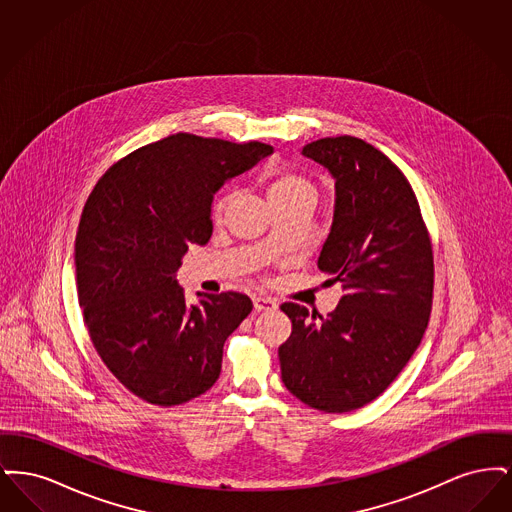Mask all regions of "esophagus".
<instances>
[{"label":"esophagus","mask_w":512,"mask_h":512,"mask_svg":"<svg viewBox=\"0 0 512 512\" xmlns=\"http://www.w3.org/2000/svg\"><path fill=\"white\" fill-rule=\"evenodd\" d=\"M253 307H255V311H272V309H276V301L270 297L257 295V297H253Z\"/></svg>","instance_id":"1"}]
</instances>
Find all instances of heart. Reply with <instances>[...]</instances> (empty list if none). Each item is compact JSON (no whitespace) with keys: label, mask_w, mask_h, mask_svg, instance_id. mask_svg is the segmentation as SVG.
<instances>
[{"label":"heart","mask_w":512,"mask_h":512,"mask_svg":"<svg viewBox=\"0 0 512 512\" xmlns=\"http://www.w3.org/2000/svg\"><path fill=\"white\" fill-rule=\"evenodd\" d=\"M317 184L305 172L297 171L292 167H282L270 174L267 182V197L270 207L282 203H311L317 201ZM232 203V194L224 192L213 203V219L220 222L228 205Z\"/></svg>","instance_id":"heart-1"}]
</instances>
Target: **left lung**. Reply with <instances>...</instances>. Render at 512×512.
<instances>
[{
  "mask_svg": "<svg viewBox=\"0 0 512 512\" xmlns=\"http://www.w3.org/2000/svg\"><path fill=\"white\" fill-rule=\"evenodd\" d=\"M303 155L336 178V211L318 268L340 282L326 318L280 309L292 334L278 347L282 382L324 413H351L388 390L420 345L432 313L434 253L405 174L355 136L322 138Z\"/></svg>",
  "mask_w": 512,
  "mask_h": 512,
  "instance_id": "obj_1",
  "label": "left lung"
}]
</instances>
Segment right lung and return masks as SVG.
<instances>
[{
    "label": "right lung",
    "mask_w": 512,
    "mask_h": 512,
    "mask_svg": "<svg viewBox=\"0 0 512 512\" xmlns=\"http://www.w3.org/2000/svg\"><path fill=\"white\" fill-rule=\"evenodd\" d=\"M268 153L178 132L119 159L86 199L74 242L84 324L103 365L146 403L182 405L219 380L224 341L253 303L226 292L188 305L176 272L213 234V194Z\"/></svg>",
    "instance_id": "1"
}]
</instances>
